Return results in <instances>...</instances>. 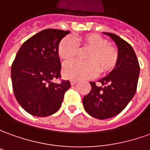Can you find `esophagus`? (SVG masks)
Wrapping results in <instances>:
<instances>
[{"label": "esophagus", "instance_id": "esophagus-1", "mask_svg": "<svg viewBox=\"0 0 150 150\" xmlns=\"http://www.w3.org/2000/svg\"><path fill=\"white\" fill-rule=\"evenodd\" d=\"M70 83H71V85H76L77 83H78V81H76V80H71L70 81Z\"/></svg>", "mask_w": 150, "mask_h": 150}]
</instances>
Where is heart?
I'll return each instance as SVG.
<instances>
[{"label": "heart", "instance_id": "1", "mask_svg": "<svg viewBox=\"0 0 150 150\" xmlns=\"http://www.w3.org/2000/svg\"><path fill=\"white\" fill-rule=\"evenodd\" d=\"M87 49L85 54L86 61L68 63L63 68V75L68 79L84 80L95 77L98 72L101 74L111 72L118 61V52L108 44L107 39L96 33L81 36L74 41L66 37L58 46V54L62 60L69 62L76 57L78 47Z\"/></svg>", "mask_w": 150, "mask_h": 150}]
</instances>
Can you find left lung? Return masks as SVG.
<instances>
[{"label": "left lung", "instance_id": "8db88e82", "mask_svg": "<svg viewBox=\"0 0 150 150\" xmlns=\"http://www.w3.org/2000/svg\"><path fill=\"white\" fill-rule=\"evenodd\" d=\"M116 43L118 61L107 76L99 80L100 86L90 81L91 91L82 104L91 116L107 119L120 113L135 96L140 66L132 45L113 33H104Z\"/></svg>", "mask_w": 150, "mask_h": 150}]
</instances>
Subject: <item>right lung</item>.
<instances>
[{"mask_svg":"<svg viewBox=\"0 0 150 150\" xmlns=\"http://www.w3.org/2000/svg\"><path fill=\"white\" fill-rule=\"evenodd\" d=\"M69 31L45 29L27 40L11 67L14 96L26 112L36 117L52 115L59 109L69 81L60 84L61 64L58 46Z\"/></svg>","mask_w":150,"mask_h":150,"instance_id":"obj_1","label":"right lung"}]
</instances>
